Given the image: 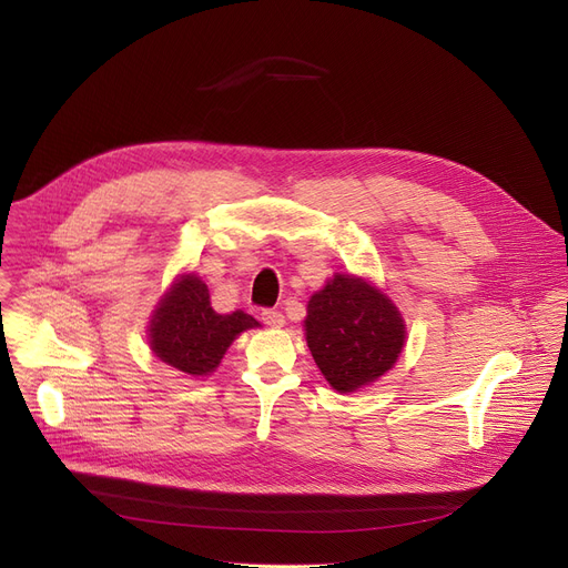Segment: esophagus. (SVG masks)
Segmentation results:
<instances>
[{
    "mask_svg": "<svg viewBox=\"0 0 568 568\" xmlns=\"http://www.w3.org/2000/svg\"><path fill=\"white\" fill-rule=\"evenodd\" d=\"M263 321L270 328H283L285 326V316L278 310H263Z\"/></svg>",
    "mask_w": 568,
    "mask_h": 568,
    "instance_id": "esophagus-1",
    "label": "esophagus"
}]
</instances>
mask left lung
<instances>
[{"instance_id": "obj_1", "label": "left lung", "mask_w": 568, "mask_h": 568, "mask_svg": "<svg viewBox=\"0 0 568 568\" xmlns=\"http://www.w3.org/2000/svg\"><path fill=\"white\" fill-rule=\"evenodd\" d=\"M307 348L339 393L368 386L397 362L407 328L393 301L353 274H335L307 301Z\"/></svg>"}]
</instances>
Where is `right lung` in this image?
<instances>
[{"instance_id":"right-lung-1","label":"right lung","mask_w":568,"mask_h":568,"mask_svg":"<svg viewBox=\"0 0 568 568\" xmlns=\"http://www.w3.org/2000/svg\"><path fill=\"white\" fill-rule=\"evenodd\" d=\"M250 328H258L252 314H217L206 283L195 274H182L152 312L148 337L161 362L204 377L217 368L233 339Z\"/></svg>"}]
</instances>
